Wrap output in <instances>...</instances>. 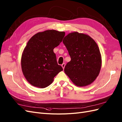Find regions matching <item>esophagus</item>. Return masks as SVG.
<instances>
[{"label": "esophagus", "instance_id": "obj_1", "mask_svg": "<svg viewBox=\"0 0 122 122\" xmlns=\"http://www.w3.org/2000/svg\"><path fill=\"white\" fill-rule=\"evenodd\" d=\"M62 68H63V69L64 68V67H65V63H63V64H62Z\"/></svg>", "mask_w": 122, "mask_h": 122}]
</instances>
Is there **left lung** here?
Returning <instances> with one entry per match:
<instances>
[{"instance_id":"1","label":"left lung","mask_w":122,"mask_h":122,"mask_svg":"<svg viewBox=\"0 0 122 122\" xmlns=\"http://www.w3.org/2000/svg\"><path fill=\"white\" fill-rule=\"evenodd\" d=\"M71 60L64 71L74 84L85 86L92 83L98 76L101 67V56L98 45L87 35L71 33L63 40Z\"/></svg>"}]
</instances>
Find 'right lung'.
<instances>
[{
  "mask_svg": "<svg viewBox=\"0 0 122 122\" xmlns=\"http://www.w3.org/2000/svg\"><path fill=\"white\" fill-rule=\"evenodd\" d=\"M65 34L64 32L47 30L35 34L27 43L21 57V68L31 85L46 87L63 71L58 64L54 49L61 42Z\"/></svg>",
  "mask_w": 122,
  "mask_h": 122,
  "instance_id": "right-lung-1",
  "label": "right lung"
}]
</instances>
